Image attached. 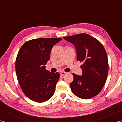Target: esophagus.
<instances>
[{
	"mask_svg": "<svg viewBox=\"0 0 122 122\" xmlns=\"http://www.w3.org/2000/svg\"><path fill=\"white\" fill-rule=\"evenodd\" d=\"M66 74H67L66 72H65V71H61V72L60 75H61V76H64V75H65Z\"/></svg>",
	"mask_w": 122,
	"mask_h": 122,
	"instance_id": "34e87169",
	"label": "esophagus"
}]
</instances>
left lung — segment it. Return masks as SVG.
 Masks as SVG:
<instances>
[{
  "label": "left lung",
  "mask_w": 122,
  "mask_h": 122,
  "mask_svg": "<svg viewBox=\"0 0 122 122\" xmlns=\"http://www.w3.org/2000/svg\"><path fill=\"white\" fill-rule=\"evenodd\" d=\"M73 44L77 51V61L83 63L81 76L73 73L70 84L72 92L82 99H90L98 94L106 83L108 72L106 51L97 39L82 33L64 37Z\"/></svg>",
  "instance_id": "8db88e82"
}]
</instances>
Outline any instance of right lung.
<instances>
[{
  "label": "right lung",
  "mask_w": 122,
  "mask_h": 122,
  "mask_svg": "<svg viewBox=\"0 0 122 122\" xmlns=\"http://www.w3.org/2000/svg\"><path fill=\"white\" fill-rule=\"evenodd\" d=\"M61 38H41L25 42L17 54L15 69L20 86L27 97L38 103L50 99L60 75L45 69L53 47Z\"/></svg>",
  "instance_id": "obj_1"
}]
</instances>
